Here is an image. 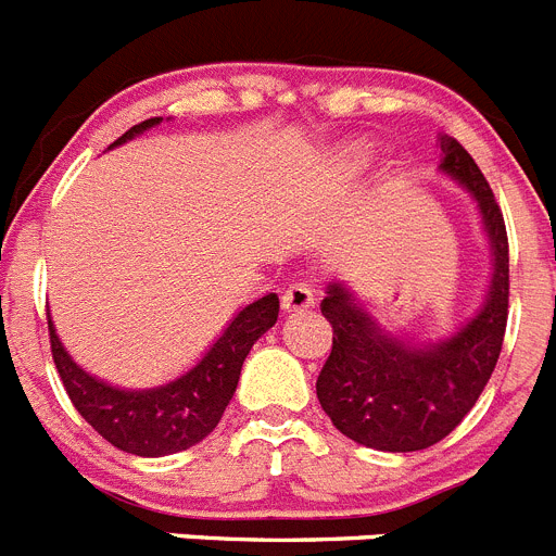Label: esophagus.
Returning <instances> with one entry per match:
<instances>
[{"instance_id": "esophagus-1", "label": "esophagus", "mask_w": 556, "mask_h": 556, "mask_svg": "<svg viewBox=\"0 0 556 556\" xmlns=\"http://www.w3.org/2000/svg\"><path fill=\"white\" fill-rule=\"evenodd\" d=\"M281 303L287 312H303V308L314 306V289L308 283H289Z\"/></svg>"}]
</instances>
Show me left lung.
Returning a JSON list of instances; mask_svg holds the SVG:
<instances>
[{"label":"left lung","instance_id":"1","mask_svg":"<svg viewBox=\"0 0 556 556\" xmlns=\"http://www.w3.org/2000/svg\"><path fill=\"white\" fill-rule=\"evenodd\" d=\"M443 152L440 166L473 191L493 242V281L481 312L454 337L409 348L378 331L339 283H331L320 303L333 345L317 378V397L342 434L376 451H424L448 437L488 387L507 331L504 214L470 152L456 139H445Z\"/></svg>","mask_w":556,"mask_h":556}]
</instances>
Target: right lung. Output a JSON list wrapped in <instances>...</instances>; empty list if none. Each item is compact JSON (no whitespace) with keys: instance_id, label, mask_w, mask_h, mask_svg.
<instances>
[{"instance_id":"right-lung-1","label":"right lung","mask_w":556,"mask_h":556,"mask_svg":"<svg viewBox=\"0 0 556 556\" xmlns=\"http://www.w3.org/2000/svg\"><path fill=\"white\" fill-rule=\"evenodd\" d=\"M159 122L161 116H152L141 125H132L125 136L113 141V147ZM278 308H281L278 294L273 292L262 301L250 303L236 314L233 323L225 328L223 337L214 342V348L205 353L194 370L155 390H119L88 376L63 351L52 320L47 323L49 351L55 358L58 376H61L68 401L75 404L83 420L113 448L136 456L178 454L198 445L217 429L219 417L239 384V372H242L250 348L264 331L275 326Z\"/></svg>"}]
</instances>
